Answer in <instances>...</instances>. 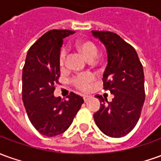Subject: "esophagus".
<instances>
[{
    "label": "esophagus",
    "mask_w": 161,
    "mask_h": 161,
    "mask_svg": "<svg viewBox=\"0 0 161 161\" xmlns=\"http://www.w3.org/2000/svg\"><path fill=\"white\" fill-rule=\"evenodd\" d=\"M90 98V97L89 96H84V102H87V100Z\"/></svg>",
    "instance_id": "esophagus-1"
}]
</instances>
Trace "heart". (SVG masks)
I'll return each mask as SVG.
<instances>
[{
    "instance_id": "1",
    "label": "heart",
    "mask_w": 161,
    "mask_h": 161,
    "mask_svg": "<svg viewBox=\"0 0 161 161\" xmlns=\"http://www.w3.org/2000/svg\"><path fill=\"white\" fill-rule=\"evenodd\" d=\"M76 48L77 51L83 56L85 60L89 63H92L97 57L98 50L97 46L89 40H79L76 43ZM65 57L66 54L64 50H62L59 55V64L61 67H64L65 64ZM93 82V77L90 74H84L81 76L74 77L72 79L73 84L79 89L80 91L86 92Z\"/></svg>"
}]
</instances>
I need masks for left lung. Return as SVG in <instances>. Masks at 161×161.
Here are the masks:
<instances>
[{
    "instance_id": "1",
    "label": "left lung",
    "mask_w": 161,
    "mask_h": 161,
    "mask_svg": "<svg viewBox=\"0 0 161 161\" xmlns=\"http://www.w3.org/2000/svg\"><path fill=\"white\" fill-rule=\"evenodd\" d=\"M92 35L106 48L108 64L104 75V89L114 95L111 102L96 95L99 110L93 118L100 131L112 138L128 134L135 127L145 101L144 70L135 49L119 35L92 30Z\"/></svg>"
}]
</instances>
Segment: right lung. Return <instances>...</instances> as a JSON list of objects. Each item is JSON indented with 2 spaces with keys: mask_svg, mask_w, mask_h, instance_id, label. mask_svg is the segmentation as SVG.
Wrapping results in <instances>:
<instances>
[{
  "mask_svg": "<svg viewBox=\"0 0 161 161\" xmlns=\"http://www.w3.org/2000/svg\"><path fill=\"white\" fill-rule=\"evenodd\" d=\"M74 32H46L30 48L22 69V101L26 112L34 127L48 137L64 132L84 103L83 97L73 92L67 100L53 94L59 84L63 39Z\"/></svg>",
  "mask_w": 161,
  "mask_h": 161,
  "instance_id": "right-lung-1",
  "label": "right lung"
}]
</instances>
